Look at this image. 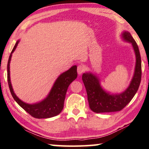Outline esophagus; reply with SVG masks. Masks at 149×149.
<instances>
[{
  "label": "esophagus",
  "mask_w": 149,
  "mask_h": 149,
  "mask_svg": "<svg viewBox=\"0 0 149 149\" xmlns=\"http://www.w3.org/2000/svg\"><path fill=\"white\" fill-rule=\"evenodd\" d=\"M85 70H86V68H85V66L82 64L79 65L78 67H77V72H78V74L79 75L83 74V73L84 72Z\"/></svg>",
  "instance_id": "obj_1"
}]
</instances>
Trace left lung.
I'll use <instances>...</instances> for the list:
<instances>
[{
  "label": "left lung",
  "mask_w": 149,
  "mask_h": 149,
  "mask_svg": "<svg viewBox=\"0 0 149 149\" xmlns=\"http://www.w3.org/2000/svg\"><path fill=\"white\" fill-rule=\"evenodd\" d=\"M121 37L124 41L131 43L136 55V65L130 84L122 93L111 94L102 88L100 79L93 73L85 72L82 80L86 87L90 109L95 113L120 111L131 101L138 91L142 76L141 57L138 46L130 33L123 31Z\"/></svg>",
  "instance_id": "obj_1"
}]
</instances>
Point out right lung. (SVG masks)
I'll use <instances>...</instances> for the list:
<instances>
[{
  "mask_svg": "<svg viewBox=\"0 0 149 149\" xmlns=\"http://www.w3.org/2000/svg\"><path fill=\"white\" fill-rule=\"evenodd\" d=\"M19 42L20 40H18L15 43L9 57L8 63H7V81H8L9 88L11 95L13 99L22 109H24L26 112L36 118H49L55 116L62 111L65 94H66L69 85L77 77V65H73L69 70L63 72L57 77L49 94L44 99L33 104L24 103L15 95L13 92L12 86H11L10 79L9 65H10L11 56L16 49Z\"/></svg>",
  "mask_w": 149,
  "mask_h": 149,
  "instance_id": "1",
  "label": "right lung"
}]
</instances>
